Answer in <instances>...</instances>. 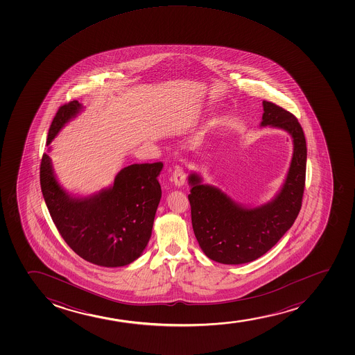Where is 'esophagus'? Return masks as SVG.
I'll use <instances>...</instances> for the list:
<instances>
[{"mask_svg":"<svg viewBox=\"0 0 355 355\" xmlns=\"http://www.w3.org/2000/svg\"><path fill=\"white\" fill-rule=\"evenodd\" d=\"M186 179H187V174H186L184 168L176 167L173 171V181H174L176 187H182L184 182H186Z\"/></svg>","mask_w":355,"mask_h":355,"instance_id":"1","label":"esophagus"}]
</instances>
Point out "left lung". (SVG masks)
<instances>
[{
    "label": "left lung",
    "instance_id": "1",
    "mask_svg": "<svg viewBox=\"0 0 355 355\" xmlns=\"http://www.w3.org/2000/svg\"><path fill=\"white\" fill-rule=\"evenodd\" d=\"M261 127L278 128L291 136L293 159L281 191L268 204L246 207L199 174L188 176L193 231L209 259L221 264H244L268 252L293 226L302 206L306 168V143L297 119L281 106L263 102Z\"/></svg>",
    "mask_w": 355,
    "mask_h": 355
}]
</instances>
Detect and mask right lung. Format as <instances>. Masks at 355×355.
<instances>
[{
    "mask_svg": "<svg viewBox=\"0 0 355 355\" xmlns=\"http://www.w3.org/2000/svg\"><path fill=\"white\" fill-rule=\"evenodd\" d=\"M82 110L78 101L59 107L49 127L47 146ZM162 167V162L135 163L119 171L111 187L76 198L59 184L45 153L41 159V192L58 231L79 257L99 266H124L142 254L150 239L162 194L157 180Z\"/></svg>",
    "mask_w": 355,
    "mask_h": 355,
    "instance_id": "add662e5",
    "label": "right lung"
}]
</instances>
